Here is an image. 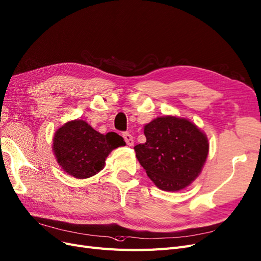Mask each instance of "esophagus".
Instances as JSON below:
<instances>
[{"mask_svg": "<svg viewBox=\"0 0 261 261\" xmlns=\"http://www.w3.org/2000/svg\"><path fill=\"white\" fill-rule=\"evenodd\" d=\"M122 137H123L124 142L127 143V145H129V146H132V145H133L134 140H133V137L131 136V134H130L129 132H123V133H122Z\"/></svg>", "mask_w": 261, "mask_h": 261, "instance_id": "obj_1", "label": "esophagus"}]
</instances>
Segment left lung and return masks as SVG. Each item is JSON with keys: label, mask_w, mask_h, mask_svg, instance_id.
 Segmentation results:
<instances>
[{"label": "left lung", "mask_w": 261, "mask_h": 261, "mask_svg": "<svg viewBox=\"0 0 261 261\" xmlns=\"http://www.w3.org/2000/svg\"><path fill=\"white\" fill-rule=\"evenodd\" d=\"M146 142L136 156L155 185L166 191L188 186L202 170L208 152L205 134L184 118L165 116L144 128Z\"/></svg>", "instance_id": "1"}]
</instances>
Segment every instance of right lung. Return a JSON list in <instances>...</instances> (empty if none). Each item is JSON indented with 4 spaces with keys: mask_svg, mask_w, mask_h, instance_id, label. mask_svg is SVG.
<instances>
[{
    "mask_svg": "<svg viewBox=\"0 0 261 261\" xmlns=\"http://www.w3.org/2000/svg\"><path fill=\"white\" fill-rule=\"evenodd\" d=\"M115 132L101 134L84 120L66 122L54 138V151L61 168L76 178H88L100 172L109 153L124 145Z\"/></svg>",
    "mask_w": 261,
    "mask_h": 261,
    "instance_id": "1",
    "label": "right lung"
}]
</instances>
